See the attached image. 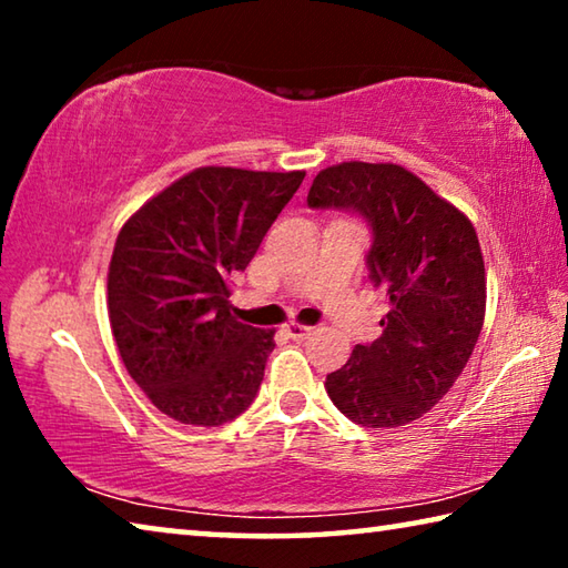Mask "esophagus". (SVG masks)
<instances>
[{
	"instance_id": "obj_1",
	"label": "esophagus",
	"mask_w": 568,
	"mask_h": 568,
	"mask_svg": "<svg viewBox=\"0 0 568 568\" xmlns=\"http://www.w3.org/2000/svg\"><path fill=\"white\" fill-rule=\"evenodd\" d=\"M311 331H313L311 325H303V323H295V321H291V323L285 325V333L291 335V338H295V341H303Z\"/></svg>"
}]
</instances>
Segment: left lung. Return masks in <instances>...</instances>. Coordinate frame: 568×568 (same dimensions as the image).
<instances>
[{"mask_svg": "<svg viewBox=\"0 0 568 568\" xmlns=\"http://www.w3.org/2000/svg\"><path fill=\"white\" fill-rule=\"evenodd\" d=\"M307 205L371 225L368 271L390 311L325 378L343 416L368 428L420 418L464 373L486 315V267L470 220L393 162H341L315 175Z\"/></svg>", "mask_w": 568, "mask_h": 568, "instance_id": "1", "label": "left lung"}]
</instances>
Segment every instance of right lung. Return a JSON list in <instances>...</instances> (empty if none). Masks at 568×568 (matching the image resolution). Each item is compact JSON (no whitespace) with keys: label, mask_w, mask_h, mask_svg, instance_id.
Returning <instances> with one entry per match:
<instances>
[{"label":"right lung","mask_w":568,"mask_h":568,"mask_svg":"<svg viewBox=\"0 0 568 568\" xmlns=\"http://www.w3.org/2000/svg\"><path fill=\"white\" fill-rule=\"evenodd\" d=\"M305 178L197 168L122 225L108 273L114 343L152 406L187 426H223L255 400L275 331L233 318L243 273Z\"/></svg>","instance_id":"add662e5"}]
</instances>
